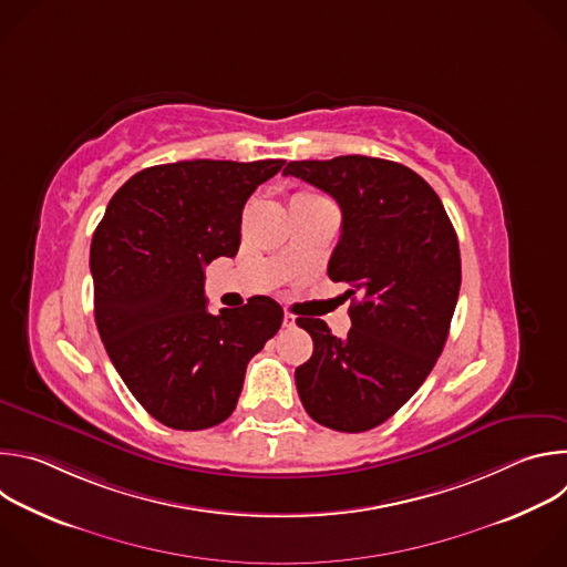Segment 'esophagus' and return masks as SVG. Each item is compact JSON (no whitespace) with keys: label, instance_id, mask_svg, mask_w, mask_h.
<instances>
[{"label":"esophagus","instance_id":"obj_1","mask_svg":"<svg viewBox=\"0 0 567 567\" xmlns=\"http://www.w3.org/2000/svg\"><path fill=\"white\" fill-rule=\"evenodd\" d=\"M282 326H285V328H296V316H293V313H289V311H285V316H282Z\"/></svg>","mask_w":567,"mask_h":567}]
</instances>
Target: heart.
I'll return each mask as SVG.
<instances>
[{"label":"heart","instance_id":"heart-1","mask_svg":"<svg viewBox=\"0 0 567 567\" xmlns=\"http://www.w3.org/2000/svg\"><path fill=\"white\" fill-rule=\"evenodd\" d=\"M296 197H316V195H296Z\"/></svg>","mask_w":567,"mask_h":567}]
</instances>
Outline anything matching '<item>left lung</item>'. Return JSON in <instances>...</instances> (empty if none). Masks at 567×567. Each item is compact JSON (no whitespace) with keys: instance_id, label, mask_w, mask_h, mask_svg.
Wrapping results in <instances>:
<instances>
[{"instance_id":"obj_1","label":"left lung","mask_w":567,"mask_h":567,"mask_svg":"<svg viewBox=\"0 0 567 567\" xmlns=\"http://www.w3.org/2000/svg\"><path fill=\"white\" fill-rule=\"evenodd\" d=\"M285 175L341 206L328 276L348 282V296L361 293L346 339L320 318L296 320L313 341L311 359L296 368V388L313 422L370 431L417 392L444 350L462 282L457 235L435 190L394 161H291Z\"/></svg>"}]
</instances>
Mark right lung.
<instances>
[{"instance_id":"right-lung-1","label":"right lung","mask_w":567,"mask_h":567,"mask_svg":"<svg viewBox=\"0 0 567 567\" xmlns=\"http://www.w3.org/2000/svg\"><path fill=\"white\" fill-rule=\"evenodd\" d=\"M282 158H195L152 166L112 197L90 254L105 350L141 406L177 431L235 411L249 361L282 326V307L254 296L210 313L204 267L239 249L241 208Z\"/></svg>"}]
</instances>
